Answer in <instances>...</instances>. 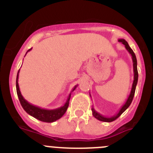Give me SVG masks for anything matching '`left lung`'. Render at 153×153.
<instances>
[{
    "label": "left lung",
    "instance_id": "obj_1",
    "mask_svg": "<svg viewBox=\"0 0 153 153\" xmlns=\"http://www.w3.org/2000/svg\"><path fill=\"white\" fill-rule=\"evenodd\" d=\"M118 42L121 43L125 46V48H126V50L129 52V53L130 54L131 56H132V63H133V72H134V80H133V83H132V89H131V92L130 94H129V97L127 98V100L126 101L125 104L121 106V108L120 109V110L118 111V113L116 115H113V116H111V117H106L104 116V115H101L100 113H98L97 111L95 110L93 107L92 108V115L93 116L95 117V118H97L98 120L101 121H104V122H112V121H115V119L118 118L123 112L129 107V105L131 104L132 103V99H133V97L134 95H135V88H136V85H137V83H138V69H137V59H136V57H135V53L134 52L132 51V49H131L130 47L129 46L128 43L125 41L124 39H118ZM89 95H90V93H89ZM91 96V95H90Z\"/></svg>",
    "mask_w": 153,
    "mask_h": 153
}]
</instances>
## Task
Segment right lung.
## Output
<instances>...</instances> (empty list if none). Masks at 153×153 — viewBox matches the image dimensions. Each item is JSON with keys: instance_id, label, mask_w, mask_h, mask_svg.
Wrapping results in <instances>:
<instances>
[{"instance_id": "right-lung-1", "label": "right lung", "mask_w": 153, "mask_h": 153, "mask_svg": "<svg viewBox=\"0 0 153 153\" xmlns=\"http://www.w3.org/2000/svg\"><path fill=\"white\" fill-rule=\"evenodd\" d=\"M32 49H29L27 52V53ZM26 53V55H27ZM19 72L20 69L18 70V75H17V78H16V90H17V94H18V97L19 98L20 103H21V106L24 108V110L30 115L31 116L34 117L36 119L39 120L41 121H44V122H47V123H52L54 121H57V120L60 119L63 115H64V113L67 111L68 106H69V99H70L71 97V92H73L78 85L74 86V88L72 89V92L69 93V96H68L67 101H66L65 104H64V106H61L59 108H57V109H43V108L39 107V106H37L33 105V104L29 103L27 100H25V98L23 97V95H21V92L20 91L19 85H18V76H19Z\"/></svg>"}]
</instances>
